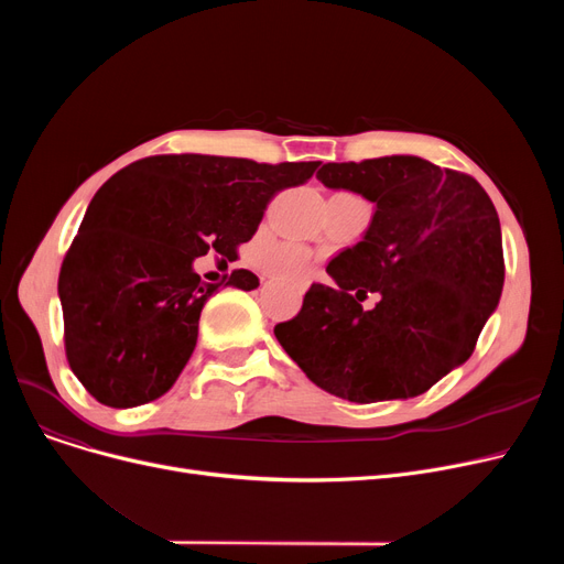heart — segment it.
<instances>
[{"label": "heart", "mask_w": 564, "mask_h": 564, "mask_svg": "<svg viewBox=\"0 0 564 564\" xmlns=\"http://www.w3.org/2000/svg\"><path fill=\"white\" fill-rule=\"evenodd\" d=\"M256 262L267 274L300 285L311 276L313 253L297 242H260L256 247Z\"/></svg>", "instance_id": "heart-1"}]
</instances>
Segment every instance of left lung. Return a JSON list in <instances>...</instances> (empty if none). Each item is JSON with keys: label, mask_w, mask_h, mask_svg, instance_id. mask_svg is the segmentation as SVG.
Instances as JSON below:
<instances>
[{"label": "left lung", "mask_w": 564, "mask_h": 564, "mask_svg": "<svg viewBox=\"0 0 564 564\" xmlns=\"http://www.w3.org/2000/svg\"><path fill=\"white\" fill-rule=\"evenodd\" d=\"M317 181L377 205L302 311L274 327L288 357L349 402L416 398L464 364L498 306L506 260L498 213L476 177L411 155L329 162ZM375 291L380 302L366 312Z\"/></svg>", "instance_id": "8db88e82"}]
</instances>
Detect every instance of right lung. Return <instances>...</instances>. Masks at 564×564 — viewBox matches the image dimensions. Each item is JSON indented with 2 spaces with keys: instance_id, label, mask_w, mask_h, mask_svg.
<instances>
[{
  "instance_id": "add662e5",
  "label": "right lung",
  "mask_w": 564,
  "mask_h": 564,
  "mask_svg": "<svg viewBox=\"0 0 564 564\" xmlns=\"http://www.w3.org/2000/svg\"><path fill=\"white\" fill-rule=\"evenodd\" d=\"M317 166L183 153L111 175L58 272L66 359L82 387L113 409L162 398L192 357L205 302L221 285L260 283L249 270L205 283L194 260L237 258L270 200Z\"/></svg>"
}]
</instances>
